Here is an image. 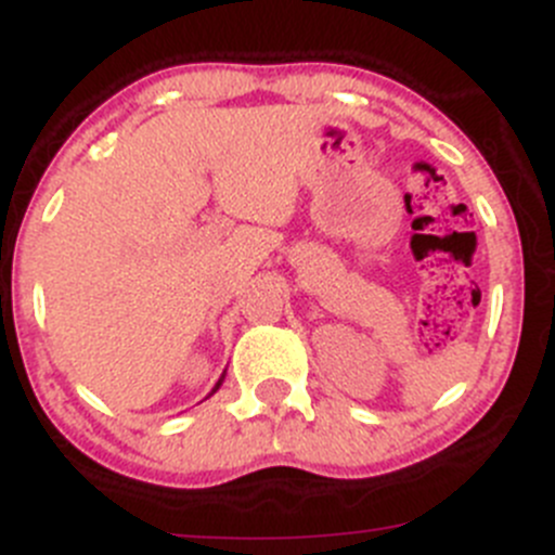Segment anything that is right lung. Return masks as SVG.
<instances>
[{"instance_id": "right-lung-1", "label": "right lung", "mask_w": 555, "mask_h": 555, "mask_svg": "<svg viewBox=\"0 0 555 555\" xmlns=\"http://www.w3.org/2000/svg\"><path fill=\"white\" fill-rule=\"evenodd\" d=\"M220 384H222V378H220V382H217V386H215V389H211V391H217V389H220Z\"/></svg>"}]
</instances>
